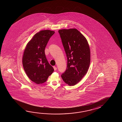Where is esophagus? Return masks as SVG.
<instances>
[{
	"label": "esophagus",
	"instance_id": "34e87169",
	"mask_svg": "<svg viewBox=\"0 0 122 122\" xmlns=\"http://www.w3.org/2000/svg\"><path fill=\"white\" fill-rule=\"evenodd\" d=\"M54 67V70H55V71H56V70H57V68L55 66H54V67Z\"/></svg>",
	"mask_w": 122,
	"mask_h": 122
}]
</instances>
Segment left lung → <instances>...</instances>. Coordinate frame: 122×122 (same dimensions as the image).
Here are the masks:
<instances>
[{"label": "left lung", "mask_w": 122, "mask_h": 122, "mask_svg": "<svg viewBox=\"0 0 122 122\" xmlns=\"http://www.w3.org/2000/svg\"><path fill=\"white\" fill-rule=\"evenodd\" d=\"M67 57V67L61 75L70 86L79 82L87 72L90 63V50L86 37L76 29L58 30Z\"/></svg>", "instance_id": "1"}]
</instances>
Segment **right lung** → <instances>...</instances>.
<instances>
[{"label": "right lung", "instance_id": "right-lung-1", "mask_svg": "<svg viewBox=\"0 0 122 122\" xmlns=\"http://www.w3.org/2000/svg\"><path fill=\"white\" fill-rule=\"evenodd\" d=\"M55 31L44 30L35 34L26 46L22 63L23 68L32 81L40 84L46 81L54 69L47 60L45 48Z\"/></svg>", "mask_w": 122, "mask_h": 122}]
</instances>
